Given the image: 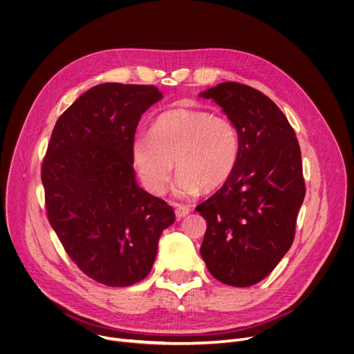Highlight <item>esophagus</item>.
<instances>
[{
	"label": "esophagus",
	"instance_id": "34e87169",
	"mask_svg": "<svg viewBox=\"0 0 354 354\" xmlns=\"http://www.w3.org/2000/svg\"><path fill=\"white\" fill-rule=\"evenodd\" d=\"M189 212H191V209L187 207V206L176 205V209H175V215H176V218H178V219H182V218H185L186 215H189Z\"/></svg>",
	"mask_w": 354,
	"mask_h": 354
}]
</instances>
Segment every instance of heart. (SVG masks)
Returning a JSON list of instances; mask_svg holds the SVG:
<instances>
[{
	"mask_svg": "<svg viewBox=\"0 0 354 354\" xmlns=\"http://www.w3.org/2000/svg\"><path fill=\"white\" fill-rule=\"evenodd\" d=\"M241 139L226 116L203 109H174L158 116L152 131L140 129L132 159L144 186L162 195L176 167L174 195L192 198L222 186L236 168Z\"/></svg>",
	"mask_w": 354,
	"mask_h": 354,
	"instance_id": "heart-1",
	"label": "heart"
}]
</instances>
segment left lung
I'll list each match as a JSON object with an SVG mask.
<instances>
[{
  "instance_id": "left-lung-1",
  "label": "left lung",
  "mask_w": 354,
  "mask_h": 354,
  "mask_svg": "<svg viewBox=\"0 0 354 354\" xmlns=\"http://www.w3.org/2000/svg\"><path fill=\"white\" fill-rule=\"evenodd\" d=\"M199 97L222 108L241 139L236 168L196 206L207 225L201 254L215 279L248 288L265 279L293 243L304 199L299 142L285 113L261 91L222 82Z\"/></svg>"
}]
</instances>
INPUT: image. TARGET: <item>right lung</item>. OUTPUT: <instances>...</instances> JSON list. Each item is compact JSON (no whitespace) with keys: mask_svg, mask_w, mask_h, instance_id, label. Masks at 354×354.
<instances>
[{"mask_svg":"<svg viewBox=\"0 0 354 354\" xmlns=\"http://www.w3.org/2000/svg\"><path fill=\"white\" fill-rule=\"evenodd\" d=\"M152 85L88 89L57 121L41 179L48 221L91 279L125 288L145 279L174 209L136 183L132 142L142 113L160 101Z\"/></svg>","mask_w":354,"mask_h":354,"instance_id":"right-lung-1","label":"right lung"}]
</instances>
